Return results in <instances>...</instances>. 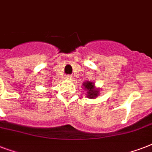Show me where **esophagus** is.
Returning a JSON list of instances; mask_svg holds the SVG:
<instances>
[{
  "instance_id": "obj_1",
  "label": "esophagus",
  "mask_w": 152,
  "mask_h": 152,
  "mask_svg": "<svg viewBox=\"0 0 152 152\" xmlns=\"http://www.w3.org/2000/svg\"><path fill=\"white\" fill-rule=\"evenodd\" d=\"M66 79L67 80H71V79H72V76L71 75H67Z\"/></svg>"
}]
</instances>
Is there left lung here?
<instances>
[{"label": "left lung", "instance_id": "obj_1", "mask_svg": "<svg viewBox=\"0 0 152 152\" xmlns=\"http://www.w3.org/2000/svg\"><path fill=\"white\" fill-rule=\"evenodd\" d=\"M83 86L86 90L88 91V97H90V99H94L99 95V90H95L94 88V83L87 82L83 83Z\"/></svg>", "mask_w": 152, "mask_h": 152}]
</instances>
